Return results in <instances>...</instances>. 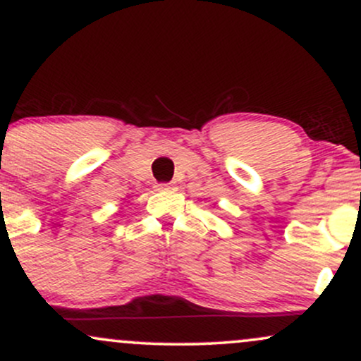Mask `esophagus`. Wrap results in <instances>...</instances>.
Instances as JSON below:
<instances>
[{
  "label": "esophagus",
  "mask_w": 361,
  "mask_h": 361,
  "mask_svg": "<svg viewBox=\"0 0 361 361\" xmlns=\"http://www.w3.org/2000/svg\"><path fill=\"white\" fill-rule=\"evenodd\" d=\"M156 190H159V192H168V190H175V185L173 183H156Z\"/></svg>",
  "instance_id": "34e87169"
}]
</instances>
